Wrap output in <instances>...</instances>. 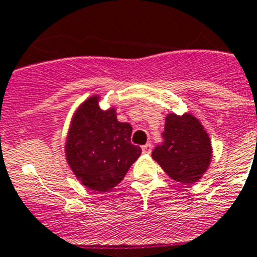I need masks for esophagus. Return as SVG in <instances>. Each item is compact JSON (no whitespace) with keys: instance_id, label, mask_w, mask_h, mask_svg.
I'll list each match as a JSON object with an SVG mask.
<instances>
[{"instance_id":"34e87169","label":"esophagus","mask_w":257,"mask_h":257,"mask_svg":"<svg viewBox=\"0 0 257 257\" xmlns=\"http://www.w3.org/2000/svg\"><path fill=\"white\" fill-rule=\"evenodd\" d=\"M152 152V145L151 143H147L145 145H143V153L145 154H149Z\"/></svg>"}]
</instances>
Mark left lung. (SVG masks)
<instances>
[{
    "label": "left lung",
    "instance_id": "left-lung-1",
    "mask_svg": "<svg viewBox=\"0 0 257 257\" xmlns=\"http://www.w3.org/2000/svg\"><path fill=\"white\" fill-rule=\"evenodd\" d=\"M163 143L152 153V158L175 181L193 184L207 171L212 147L203 124L190 113L166 117Z\"/></svg>",
    "mask_w": 257,
    "mask_h": 257
}]
</instances>
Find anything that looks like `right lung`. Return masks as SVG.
I'll list each match as a JSON object with an SVG mask.
<instances>
[{
	"mask_svg": "<svg viewBox=\"0 0 257 257\" xmlns=\"http://www.w3.org/2000/svg\"><path fill=\"white\" fill-rule=\"evenodd\" d=\"M99 100V95H92L74 112L65 140V158L81 184L108 192L123 180L142 149L131 144V124L118 121L115 108L103 110Z\"/></svg>",
	"mask_w": 257,
	"mask_h": 257,
	"instance_id": "add662e5",
	"label": "right lung"
}]
</instances>
